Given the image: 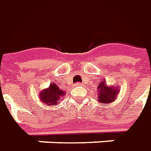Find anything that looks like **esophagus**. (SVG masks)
Masks as SVG:
<instances>
[{"mask_svg":"<svg viewBox=\"0 0 151 151\" xmlns=\"http://www.w3.org/2000/svg\"><path fill=\"white\" fill-rule=\"evenodd\" d=\"M83 86V84L81 82H76L75 84V86H78V87H80V86Z\"/></svg>","mask_w":151,"mask_h":151,"instance_id":"obj_1","label":"esophagus"}]
</instances>
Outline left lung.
<instances>
[{
	"mask_svg": "<svg viewBox=\"0 0 151 151\" xmlns=\"http://www.w3.org/2000/svg\"><path fill=\"white\" fill-rule=\"evenodd\" d=\"M99 90V101H98L104 104H109L115 101L116 96L118 94V90L116 88L110 87L106 86L104 82H101L98 86Z\"/></svg>",
	"mask_w": 151,
	"mask_h": 151,
	"instance_id": "left-lung-1",
	"label": "left lung"
}]
</instances>
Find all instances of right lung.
I'll return each mask as SVG.
<instances>
[{"label": "right lung", "mask_w": 151, "mask_h": 151, "mask_svg": "<svg viewBox=\"0 0 151 151\" xmlns=\"http://www.w3.org/2000/svg\"><path fill=\"white\" fill-rule=\"evenodd\" d=\"M66 95L64 91L59 89V87L55 84H51L48 89H45L39 95L40 101L44 102L45 105H56L59 103L61 97Z\"/></svg>", "instance_id": "1"}]
</instances>
